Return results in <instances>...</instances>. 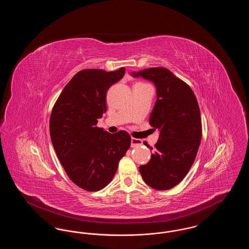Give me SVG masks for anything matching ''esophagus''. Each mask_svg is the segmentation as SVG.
Masks as SVG:
<instances>
[{"label":"esophagus","mask_w":249,"mask_h":249,"mask_svg":"<svg viewBox=\"0 0 249 249\" xmlns=\"http://www.w3.org/2000/svg\"><path fill=\"white\" fill-rule=\"evenodd\" d=\"M131 147H138L142 144V140L137 138H131Z\"/></svg>","instance_id":"1"}]
</instances>
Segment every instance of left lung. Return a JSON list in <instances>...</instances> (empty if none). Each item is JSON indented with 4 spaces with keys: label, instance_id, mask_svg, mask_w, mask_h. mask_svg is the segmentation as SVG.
Masks as SVG:
<instances>
[{
    "label": "left lung",
    "instance_id": "obj_1",
    "mask_svg": "<svg viewBox=\"0 0 249 249\" xmlns=\"http://www.w3.org/2000/svg\"><path fill=\"white\" fill-rule=\"evenodd\" d=\"M132 75L155 84L157 101L149 124L160 131L154 154L139 171L149 187L170 190L185 178L197 156L201 139L199 105L190 86L166 68H148Z\"/></svg>",
    "mask_w": 249,
    "mask_h": 249
}]
</instances>
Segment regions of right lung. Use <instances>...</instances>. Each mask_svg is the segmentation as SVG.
<instances>
[{
  "label": "right lung",
  "mask_w": 249,
  "mask_h": 249,
  "mask_svg": "<svg viewBox=\"0 0 249 249\" xmlns=\"http://www.w3.org/2000/svg\"><path fill=\"white\" fill-rule=\"evenodd\" d=\"M124 74L125 68L78 71L52 108L49 131L56 154L69 178L87 191L107 187L130 148L127 131L109 133L96 126L107 112L108 89Z\"/></svg>",
  "instance_id": "obj_1"
}]
</instances>
